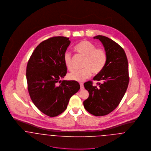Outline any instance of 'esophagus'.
Returning a JSON list of instances; mask_svg holds the SVG:
<instances>
[{"instance_id": "obj_1", "label": "esophagus", "mask_w": 151, "mask_h": 151, "mask_svg": "<svg viewBox=\"0 0 151 151\" xmlns=\"http://www.w3.org/2000/svg\"><path fill=\"white\" fill-rule=\"evenodd\" d=\"M80 89H83L84 88V85H83V83H80Z\"/></svg>"}]
</instances>
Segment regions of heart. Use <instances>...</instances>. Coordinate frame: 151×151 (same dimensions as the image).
Masks as SVG:
<instances>
[{
    "label": "heart",
    "instance_id": "obj_1",
    "mask_svg": "<svg viewBox=\"0 0 151 151\" xmlns=\"http://www.w3.org/2000/svg\"><path fill=\"white\" fill-rule=\"evenodd\" d=\"M74 49L86 57L83 63L84 68L81 70H76L69 73L68 78L70 80L83 82L91 76L92 72L94 74H98L105 68L108 60V55L104 49L96 48L95 44L84 40L77 43L74 46ZM63 61L65 66L68 70L73 69L72 57L70 52H65Z\"/></svg>",
    "mask_w": 151,
    "mask_h": 151
}]
</instances>
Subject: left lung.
I'll return each mask as SVG.
<instances>
[{"label":"left lung","mask_w":151,"mask_h":151,"mask_svg":"<svg viewBox=\"0 0 151 151\" xmlns=\"http://www.w3.org/2000/svg\"><path fill=\"white\" fill-rule=\"evenodd\" d=\"M108 55L103 70L93 77V80L101 81L93 86L89 81L84 84L89 92V97L84 101L85 109L95 116L106 115L118 106L123 98L129 83L128 60L124 49L112 40L97 35Z\"/></svg>","instance_id":"1"}]
</instances>
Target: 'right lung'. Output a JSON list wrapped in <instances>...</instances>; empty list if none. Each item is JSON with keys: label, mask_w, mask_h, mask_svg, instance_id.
<instances>
[{"label": "right lung", "mask_w": 151, "mask_h": 151, "mask_svg": "<svg viewBox=\"0 0 151 151\" xmlns=\"http://www.w3.org/2000/svg\"><path fill=\"white\" fill-rule=\"evenodd\" d=\"M70 42L65 37L44 41L37 46L27 66L31 99L37 108L49 117L63 113L70 98L80 88L77 81L61 80L67 73L63 56Z\"/></svg>", "instance_id": "obj_1"}]
</instances>
